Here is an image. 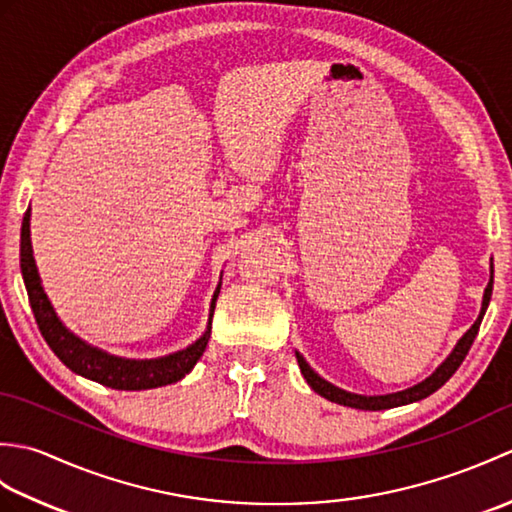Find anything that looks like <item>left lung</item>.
Returning a JSON list of instances; mask_svg holds the SVG:
<instances>
[{
    "label": "left lung",
    "instance_id": "obj_1",
    "mask_svg": "<svg viewBox=\"0 0 512 512\" xmlns=\"http://www.w3.org/2000/svg\"><path fill=\"white\" fill-rule=\"evenodd\" d=\"M491 295H493V259H491V281H488V286L484 290V297H482V310L480 314H477L475 323L471 325L469 330L464 332L462 339L455 343L453 352L444 358V361L438 365L436 372H433L431 376H427L422 380V383L413 385L409 389H402V391H396V394H383V396H363V394H352V391H345L341 387L332 385L330 380L321 378L314 369L308 365L306 358H303L299 352L297 354V361H299V367H301V374L303 378L308 380V385L317 391L319 396L328 398L332 402H336V405H343V407H352V409H365V411H380V409H391V407H400V405H409V402H418L422 398L431 396L433 391H438L447 380L455 374V369H458L464 361V356L469 354L471 345L475 341L477 336V330H480V323L484 319L486 314V308L488 303H491Z\"/></svg>",
    "mask_w": 512,
    "mask_h": 512
}]
</instances>
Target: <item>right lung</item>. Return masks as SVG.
<instances>
[{
	"instance_id": "right-lung-1",
	"label": "right lung",
	"mask_w": 512,
	"mask_h": 512,
	"mask_svg": "<svg viewBox=\"0 0 512 512\" xmlns=\"http://www.w3.org/2000/svg\"><path fill=\"white\" fill-rule=\"evenodd\" d=\"M19 266H21V277H24V284L28 290L30 308L35 312L41 336L46 339L50 350L59 356V361L65 367H70L74 374L94 380V383H101L112 389H125V391L156 389L162 385L178 383V380L187 376L195 367V363L200 361V356L206 350V343L211 339V321L215 312V301L222 288V277L211 299L209 323H206V330L198 341L187 345L184 350H178L167 356L125 358V356L105 352L101 347H94L88 341H83L81 336H76L72 330L65 328L63 321L57 317V312H54L46 290L41 286L35 255H32L30 209L24 215V222H21Z\"/></svg>"
}]
</instances>
